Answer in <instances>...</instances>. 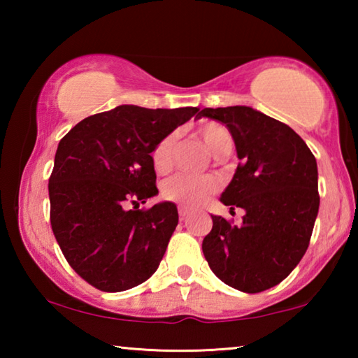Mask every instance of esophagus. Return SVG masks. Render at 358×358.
I'll return each instance as SVG.
<instances>
[{"label": "esophagus", "instance_id": "obj_1", "mask_svg": "<svg viewBox=\"0 0 358 358\" xmlns=\"http://www.w3.org/2000/svg\"><path fill=\"white\" fill-rule=\"evenodd\" d=\"M178 215H180V220L183 221L187 217V215H189V210H187L186 207H178Z\"/></svg>", "mask_w": 358, "mask_h": 358}]
</instances>
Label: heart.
I'll return each instance as SVG.
<instances>
[{"instance_id":"1","label":"heart","mask_w":358,"mask_h":358,"mask_svg":"<svg viewBox=\"0 0 358 358\" xmlns=\"http://www.w3.org/2000/svg\"><path fill=\"white\" fill-rule=\"evenodd\" d=\"M197 136L201 137L205 147L216 157L224 151H232V136L222 124L215 121H207L197 128ZM175 136L167 134L156 143L151 153L153 166L157 172H166L172 166ZM220 189V181L210 175L194 177V175L178 173L169 178L162 186V196L166 201L185 205V207H197L203 203L210 196Z\"/></svg>"}]
</instances>
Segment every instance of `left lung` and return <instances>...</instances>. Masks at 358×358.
Segmentation results:
<instances>
[{
	"label": "left lung",
	"instance_id": "left-lung-1",
	"mask_svg": "<svg viewBox=\"0 0 358 358\" xmlns=\"http://www.w3.org/2000/svg\"><path fill=\"white\" fill-rule=\"evenodd\" d=\"M226 124L240 164L221 202L243 208L235 226L211 215L202 251L227 286L257 294L287 278L310 245L319 211L317 162L305 141L275 118L246 106L203 108Z\"/></svg>",
	"mask_w": 358,
	"mask_h": 358
}]
</instances>
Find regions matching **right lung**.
Returning <instances> with one entry per match:
<instances>
[{"instance_id":"1","label":"right lung","mask_w":358,"mask_h":358,"mask_svg":"<svg viewBox=\"0 0 358 358\" xmlns=\"http://www.w3.org/2000/svg\"><path fill=\"white\" fill-rule=\"evenodd\" d=\"M197 112L118 106L82 120L59 141L48 180L52 230L69 265L96 289L128 290L159 266L177 205L138 210V202L157 194L156 143Z\"/></svg>"}]
</instances>
